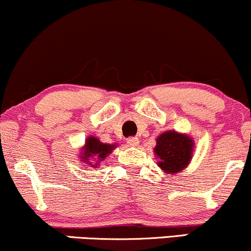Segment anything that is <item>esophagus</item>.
<instances>
[{
  "label": "esophagus",
  "instance_id": "1",
  "mask_svg": "<svg viewBox=\"0 0 251 251\" xmlns=\"http://www.w3.org/2000/svg\"><path fill=\"white\" fill-rule=\"evenodd\" d=\"M127 145L132 146V148H135V146L139 145V139L137 137H128L127 138Z\"/></svg>",
  "mask_w": 251,
  "mask_h": 251
}]
</instances>
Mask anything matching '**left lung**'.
Segmentation results:
<instances>
[{"label":"left lung","mask_w":251,"mask_h":251,"mask_svg":"<svg viewBox=\"0 0 251 251\" xmlns=\"http://www.w3.org/2000/svg\"><path fill=\"white\" fill-rule=\"evenodd\" d=\"M194 143L185 134L169 131L157 138L154 153L160 160L159 168L164 172L172 176L180 172L191 159Z\"/></svg>","instance_id":"8db88e82"}]
</instances>
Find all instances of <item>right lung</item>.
I'll use <instances>...</instances> for the list:
<instances>
[{"instance_id": "right-lung-1", "label": "right lung", "mask_w": 251, "mask_h": 251, "mask_svg": "<svg viewBox=\"0 0 251 251\" xmlns=\"http://www.w3.org/2000/svg\"><path fill=\"white\" fill-rule=\"evenodd\" d=\"M116 148V144L114 145H108V144H102L100 143V140L98 139L96 137H89L86 140V145L85 149H83V154L82 155V159L85 162H88V158L92 157H97L98 162H101L102 159H105V157L108 153H111L112 150ZM97 162V163H98ZM89 164V163H87ZM97 166V164H94ZM93 166V165H92Z\"/></svg>"}]
</instances>
